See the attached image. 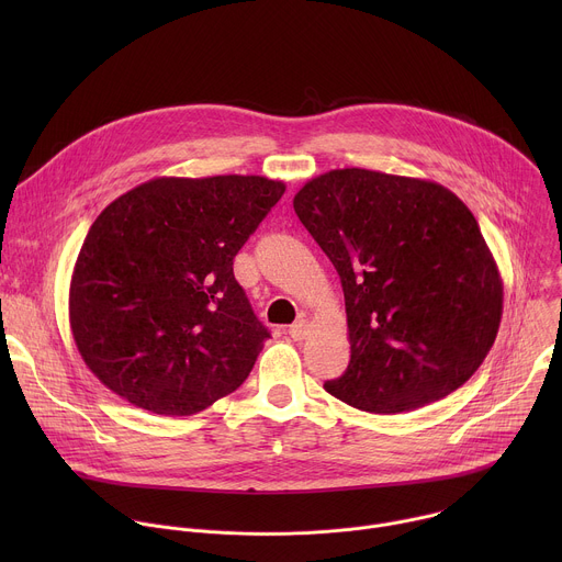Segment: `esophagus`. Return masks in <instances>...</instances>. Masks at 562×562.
<instances>
[{
    "mask_svg": "<svg viewBox=\"0 0 562 562\" xmlns=\"http://www.w3.org/2000/svg\"><path fill=\"white\" fill-rule=\"evenodd\" d=\"M306 334H308V323H306V319H297V323H293L291 329H289V336L293 340H304Z\"/></svg>",
    "mask_w": 562,
    "mask_h": 562,
    "instance_id": "34e87169",
    "label": "esophagus"
}]
</instances>
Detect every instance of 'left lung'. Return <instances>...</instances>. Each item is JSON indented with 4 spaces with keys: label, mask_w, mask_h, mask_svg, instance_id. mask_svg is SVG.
I'll return each instance as SVG.
<instances>
[{
    "label": "left lung",
    "mask_w": 562,
    "mask_h": 562,
    "mask_svg": "<svg viewBox=\"0 0 562 562\" xmlns=\"http://www.w3.org/2000/svg\"><path fill=\"white\" fill-rule=\"evenodd\" d=\"M293 209L334 262L351 360L325 389L371 414L462 386L503 317V278L467 204L438 182L369 169L308 180Z\"/></svg>",
    "instance_id": "obj_1"
}]
</instances>
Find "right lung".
Listing matches in <instances>:
<instances>
[{
  "mask_svg": "<svg viewBox=\"0 0 562 562\" xmlns=\"http://www.w3.org/2000/svg\"><path fill=\"white\" fill-rule=\"evenodd\" d=\"M284 189L262 176L155 178L98 215L68 319L104 386L157 416H191L247 380L269 331L233 258Z\"/></svg>",
  "mask_w": 562,
  "mask_h": 562,
  "instance_id": "right-lung-1",
  "label": "right lung"
}]
</instances>
